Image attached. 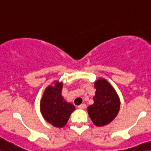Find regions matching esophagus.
I'll return each instance as SVG.
<instances>
[{"label":"esophagus","instance_id":"34e87169","mask_svg":"<svg viewBox=\"0 0 151 151\" xmlns=\"http://www.w3.org/2000/svg\"><path fill=\"white\" fill-rule=\"evenodd\" d=\"M86 106L85 105V104H81V105H79V106H78V108L80 109H84L86 108Z\"/></svg>","mask_w":151,"mask_h":151}]
</instances>
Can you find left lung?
Listing matches in <instances>:
<instances>
[{
    "mask_svg": "<svg viewBox=\"0 0 151 151\" xmlns=\"http://www.w3.org/2000/svg\"><path fill=\"white\" fill-rule=\"evenodd\" d=\"M94 104L87 108L88 114L97 126H104L114 120L120 109V100L113 87L104 79L95 82Z\"/></svg>",
    "mask_w": 151,
    "mask_h": 151,
    "instance_id": "obj_1",
    "label": "left lung"
}]
</instances>
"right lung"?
Segmentation results:
<instances>
[{"label": "right lung", "mask_w": 151, "mask_h": 151, "mask_svg": "<svg viewBox=\"0 0 151 151\" xmlns=\"http://www.w3.org/2000/svg\"><path fill=\"white\" fill-rule=\"evenodd\" d=\"M62 83L48 86L41 100L40 109L45 120L52 125L62 128L67 124L75 106L68 103L61 95Z\"/></svg>", "instance_id": "1"}]
</instances>
